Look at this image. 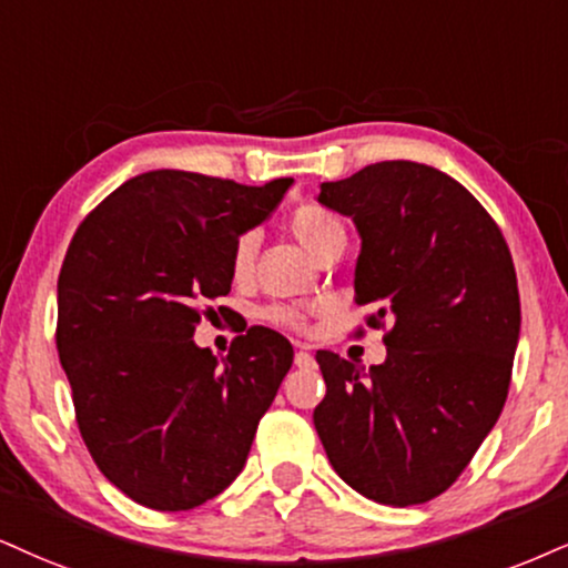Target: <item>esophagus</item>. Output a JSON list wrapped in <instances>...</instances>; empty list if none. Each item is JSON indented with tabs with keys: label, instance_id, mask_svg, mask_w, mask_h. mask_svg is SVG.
<instances>
[{
	"label": "esophagus",
	"instance_id": "esophagus-1",
	"mask_svg": "<svg viewBox=\"0 0 568 568\" xmlns=\"http://www.w3.org/2000/svg\"><path fill=\"white\" fill-rule=\"evenodd\" d=\"M295 366H297V368H313V366H316V361H313V355L307 353V349H297Z\"/></svg>",
	"mask_w": 568,
	"mask_h": 568
}]
</instances>
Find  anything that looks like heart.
Instances as JSON below:
<instances>
[{"mask_svg":"<svg viewBox=\"0 0 568 568\" xmlns=\"http://www.w3.org/2000/svg\"><path fill=\"white\" fill-rule=\"evenodd\" d=\"M290 231L292 236L300 242L311 257H318L326 247H332L334 242L345 240V226L332 210L318 205V202H300V205L292 210L290 215ZM257 252V234L255 231H244V234L236 236L234 250H231V271H234L236 278L247 276L252 268V261H255ZM265 318L271 324L290 326V328H303L305 316L295 307L276 305L265 313Z\"/></svg>","mask_w":568,"mask_h":568,"instance_id":"b5f03b06","label":"heart"}]
</instances>
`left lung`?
I'll use <instances>...</instances> for the list:
<instances>
[{"mask_svg": "<svg viewBox=\"0 0 568 568\" xmlns=\"http://www.w3.org/2000/svg\"><path fill=\"white\" fill-rule=\"evenodd\" d=\"M318 202L361 236L355 300L392 321L387 361L361 368L318 349L326 397L313 424L334 471L368 500L443 495L508 397L521 305L498 223L458 181L384 160L321 184Z\"/></svg>", "mask_w": 568, "mask_h": 568, "instance_id": "8db88e82", "label": "left lung"}]
</instances>
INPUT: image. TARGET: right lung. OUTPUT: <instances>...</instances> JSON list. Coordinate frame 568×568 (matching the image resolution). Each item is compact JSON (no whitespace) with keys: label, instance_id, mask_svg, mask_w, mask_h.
<instances>
[{"label":"right lung","instance_id":"add662e5","mask_svg":"<svg viewBox=\"0 0 568 568\" xmlns=\"http://www.w3.org/2000/svg\"><path fill=\"white\" fill-rule=\"evenodd\" d=\"M290 186L139 173L70 242L58 353L75 422L104 477L146 508H197L240 477L292 368L295 349L273 328L252 326L221 361L192 339L202 303L231 292L236 236Z\"/></svg>","mask_w":568,"mask_h":568}]
</instances>
